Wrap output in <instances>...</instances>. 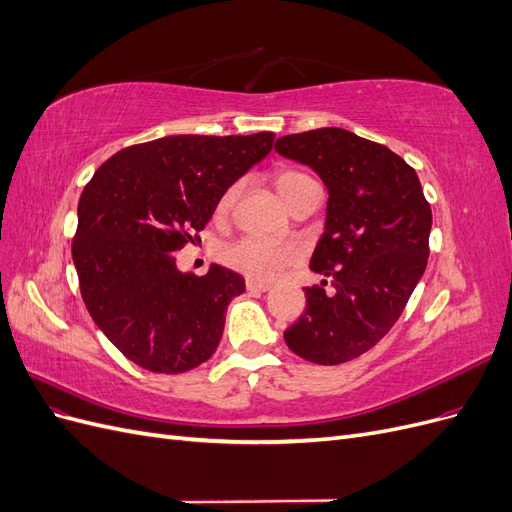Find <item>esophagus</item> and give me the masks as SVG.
Returning <instances> with one entry per match:
<instances>
[{
    "label": "esophagus",
    "mask_w": 512,
    "mask_h": 512,
    "mask_svg": "<svg viewBox=\"0 0 512 512\" xmlns=\"http://www.w3.org/2000/svg\"><path fill=\"white\" fill-rule=\"evenodd\" d=\"M245 288L250 292H267L271 288V284H265V282H256V280H247L245 282Z\"/></svg>",
    "instance_id": "1"
}]
</instances>
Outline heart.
I'll list each match as a JSON object with an SVG mask.
<instances>
[{"mask_svg": "<svg viewBox=\"0 0 512 512\" xmlns=\"http://www.w3.org/2000/svg\"><path fill=\"white\" fill-rule=\"evenodd\" d=\"M314 183L316 181L312 177L299 173V170H280L273 179L275 190L282 196L286 205L294 196L301 194L305 188H309V185ZM237 192H239V185H230V188L222 194L218 203V215H226L232 209ZM222 260L230 269L243 273L245 277H250V280L269 282L284 267L290 265L294 260V252L292 247L282 243H273L258 237H241L235 243L224 247Z\"/></svg>", "mask_w": 512, "mask_h": 512, "instance_id": "heart-1", "label": "heart"}]
</instances>
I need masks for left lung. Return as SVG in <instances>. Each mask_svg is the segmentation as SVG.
<instances>
[{"mask_svg": "<svg viewBox=\"0 0 512 512\" xmlns=\"http://www.w3.org/2000/svg\"><path fill=\"white\" fill-rule=\"evenodd\" d=\"M280 156L305 164L329 192L309 269L333 292L305 288L307 307L284 331L288 348L339 365L391 331L427 267L431 209L414 168L389 147L342 128L277 138Z\"/></svg>", "mask_w": 512, "mask_h": 512, "instance_id": "obj_1", "label": "left lung"}]
</instances>
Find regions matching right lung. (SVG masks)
<instances>
[{"instance_id":"add662e5","label":"right lung","mask_w":512,"mask_h":512,"mask_svg":"<svg viewBox=\"0 0 512 512\" xmlns=\"http://www.w3.org/2000/svg\"><path fill=\"white\" fill-rule=\"evenodd\" d=\"M273 141V132L164 136L117 151L85 185L72 260L91 318L132 363L183 374L218 348L243 277L220 265L183 273L175 254Z\"/></svg>"}]
</instances>
